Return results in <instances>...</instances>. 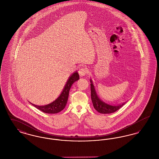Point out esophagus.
Masks as SVG:
<instances>
[{"instance_id": "1", "label": "esophagus", "mask_w": 159, "mask_h": 159, "mask_svg": "<svg viewBox=\"0 0 159 159\" xmlns=\"http://www.w3.org/2000/svg\"><path fill=\"white\" fill-rule=\"evenodd\" d=\"M88 70L85 68H81L79 70V74L80 77H83L87 75Z\"/></svg>"}]
</instances>
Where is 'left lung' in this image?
Here are the masks:
<instances>
[{"instance_id": "8db88e82", "label": "left lung", "mask_w": 159, "mask_h": 159, "mask_svg": "<svg viewBox=\"0 0 159 159\" xmlns=\"http://www.w3.org/2000/svg\"><path fill=\"white\" fill-rule=\"evenodd\" d=\"M91 82V99L94 108L100 113H113L119 110L122 106L125 104L126 102H123L116 106H113L106 103L99 98L98 95L95 90V86L93 84L92 80L90 79Z\"/></svg>"}]
</instances>
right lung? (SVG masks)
Wrapping results in <instances>:
<instances>
[{
    "instance_id": "add662e5",
    "label": "right lung",
    "mask_w": 159,
    "mask_h": 159,
    "mask_svg": "<svg viewBox=\"0 0 159 159\" xmlns=\"http://www.w3.org/2000/svg\"><path fill=\"white\" fill-rule=\"evenodd\" d=\"M79 79V75L76 71L69 77L68 80L67 81L65 86L61 93L60 96L56 99L53 102L48 104L45 106H37L34 104L31 105L37 108L39 110L48 114L58 113L62 111L66 106L68 101L69 91L72 86V84Z\"/></svg>"
}]
</instances>
